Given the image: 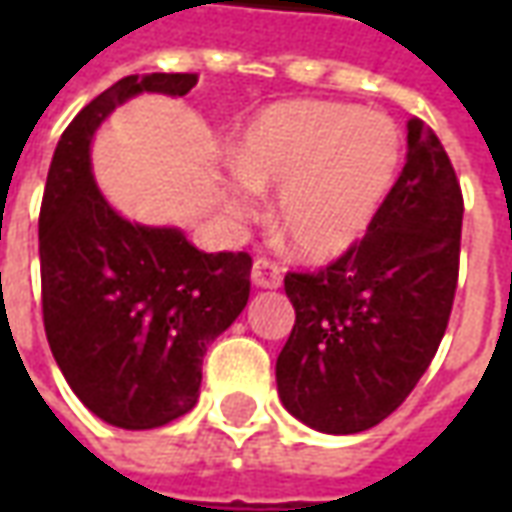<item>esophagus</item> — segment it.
Wrapping results in <instances>:
<instances>
[{"label":"esophagus","instance_id":"obj_1","mask_svg":"<svg viewBox=\"0 0 512 512\" xmlns=\"http://www.w3.org/2000/svg\"><path fill=\"white\" fill-rule=\"evenodd\" d=\"M252 282L257 288H279L282 285V268L268 257H257L252 266Z\"/></svg>","mask_w":512,"mask_h":512}]
</instances>
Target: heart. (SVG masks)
Returning <instances> with one entry per match:
<instances>
[{
  "label": "heart",
  "mask_w": 512,
  "mask_h": 512,
  "mask_svg": "<svg viewBox=\"0 0 512 512\" xmlns=\"http://www.w3.org/2000/svg\"><path fill=\"white\" fill-rule=\"evenodd\" d=\"M233 164L246 186H279L277 227L293 252L329 260L356 246L376 222L403 164V134L392 117L332 101H285L244 128Z\"/></svg>",
  "instance_id": "b5f03b06"
}]
</instances>
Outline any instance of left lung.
I'll list each match as a JSON object with an SVG mask.
<instances>
[{
  "mask_svg": "<svg viewBox=\"0 0 512 512\" xmlns=\"http://www.w3.org/2000/svg\"><path fill=\"white\" fill-rule=\"evenodd\" d=\"M463 194L447 150L408 123L406 167L365 238L318 271H288L296 323L277 359L290 414L323 433H362L428 370L458 288Z\"/></svg>",
  "mask_w": 512,
  "mask_h": 512,
  "instance_id": "1",
  "label": "left lung"
}]
</instances>
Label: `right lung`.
I'll return each mask as SVG.
<instances>
[{
  "label": "right lung",
  "mask_w": 512,
  "mask_h": 512,
  "mask_svg": "<svg viewBox=\"0 0 512 512\" xmlns=\"http://www.w3.org/2000/svg\"><path fill=\"white\" fill-rule=\"evenodd\" d=\"M194 84L197 73H145L93 98L62 131L40 202L46 340L76 397L115 428H161L191 411L202 356L249 301L246 252L208 255L180 230L126 222L90 172L95 128L115 106Z\"/></svg>",
  "instance_id": "1"
}]
</instances>
